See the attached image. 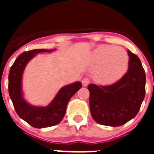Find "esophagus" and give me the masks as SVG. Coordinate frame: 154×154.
Wrapping results in <instances>:
<instances>
[{
    "mask_svg": "<svg viewBox=\"0 0 154 154\" xmlns=\"http://www.w3.org/2000/svg\"><path fill=\"white\" fill-rule=\"evenodd\" d=\"M82 83L83 86H87L89 84V79L88 78H84L82 81Z\"/></svg>",
    "mask_w": 154,
    "mask_h": 154,
    "instance_id": "obj_1",
    "label": "esophagus"
}]
</instances>
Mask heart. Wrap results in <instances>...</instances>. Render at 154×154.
I'll list each match as a JSON object with an SVG mask.
<instances>
[{"mask_svg": "<svg viewBox=\"0 0 154 154\" xmlns=\"http://www.w3.org/2000/svg\"><path fill=\"white\" fill-rule=\"evenodd\" d=\"M94 79L103 85L112 84L126 72L129 55L123 48L114 46H100L92 54Z\"/></svg>", "mask_w": 154, "mask_h": 154, "instance_id": "heart-1", "label": "heart"}]
</instances>
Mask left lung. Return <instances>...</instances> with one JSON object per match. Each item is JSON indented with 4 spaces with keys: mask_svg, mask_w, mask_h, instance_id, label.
Here are the masks:
<instances>
[{
    "mask_svg": "<svg viewBox=\"0 0 154 154\" xmlns=\"http://www.w3.org/2000/svg\"><path fill=\"white\" fill-rule=\"evenodd\" d=\"M127 72L115 83L103 86L89 84L92 118L104 126H119L138 113L145 97L146 74L140 58L128 50Z\"/></svg>",
    "mask_w": 154,
    "mask_h": 154,
    "instance_id": "obj_1",
    "label": "left lung"
}]
</instances>
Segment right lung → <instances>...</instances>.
<instances>
[{"label":"right lung","mask_w":154,"mask_h":154,"mask_svg":"<svg viewBox=\"0 0 154 154\" xmlns=\"http://www.w3.org/2000/svg\"><path fill=\"white\" fill-rule=\"evenodd\" d=\"M51 51L34 49L24 51L14 62L8 75V92L14 109L19 117L35 128L49 127L60 123L66 112L69 101L82 88L80 82L62 87L50 104L45 107L31 106L24 100L21 91V79L24 68L36 54Z\"/></svg>","instance_id":"obj_1"}]
</instances>
